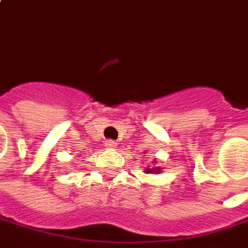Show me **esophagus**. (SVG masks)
<instances>
[{"instance_id": "1", "label": "esophagus", "mask_w": 248, "mask_h": 248, "mask_svg": "<svg viewBox=\"0 0 248 248\" xmlns=\"http://www.w3.org/2000/svg\"><path fill=\"white\" fill-rule=\"evenodd\" d=\"M106 146L110 148V149H115V148H117V142L112 141V140H107V141H106Z\"/></svg>"}]
</instances>
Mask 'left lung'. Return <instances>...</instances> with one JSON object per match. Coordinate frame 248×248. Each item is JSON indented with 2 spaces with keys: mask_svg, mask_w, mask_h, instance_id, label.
<instances>
[{
  "mask_svg": "<svg viewBox=\"0 0 248 248\" xmlns=\"http://www.w3.org/2000/svg\"><path fill=\"white\" fill-rule=\"evenodd\" d=\"M160 171V168H152V170H151V168H146L145 170V172L146 173H149V172H159Z\"/></svg>",
  "mask_w": 248,
  "mask_h": 248,
  "instance_id": "8db88e82",
  "label": "left lung"
}]
</instances>
